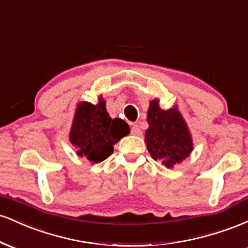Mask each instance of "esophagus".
<instances>
[{
	"label": "esophagus",
	"instance_id": "34e87169",
	"mask_svg": "<svg viewBox=\"0 0 248 248\" xmlns=\"http://www.w3.org/2000/svg\"><path fill=\"white\" fill-rule=\"evenodd\" d=\"M133 134V135H135V136H141L142 135V130H141V128H140V126H139V124H133V127H132V132H130Z\"/></svg>",
	"mask_w": 248,
	"mask_h": 248
}]
</instances>
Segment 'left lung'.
<instances>
[{"label": "left lung", "instance_id": "left-lung-1", "mask_svg": "<svg viewBox=\"0 0 248 248\" xmlns=\"http://www.w3.org/2000/svg\"><path fill=\"white\" fill-rule=\"evenodd\" d=\"M149 127L144 142L150 156L161 161L168 169L183 162L193 150L192 136L177 105L169 109H162L160 100L149 102L147 113Z\"/></svg>", "mask_w": 248, "mask_h": 248}]
</instances>
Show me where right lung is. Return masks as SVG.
Here are the masks:
<instances>
[{"mask_svg":"<svg viewBox=\"0 0 248 248\" xmlns=\"http://www.w3.org/2000/svg\"><path fill=\"white\" fill-rule=\"evenodd\" d=\"M129 126L120 118L112 119L106 101L99 96L96 105L81 101L77 105L69 139L77 155L99 163L114 152V144L129 134Z\"/></svg>","mask_w":248,"mask_h":248,"instance_id":"obj_1","label":"right lung"}]
</instances>
